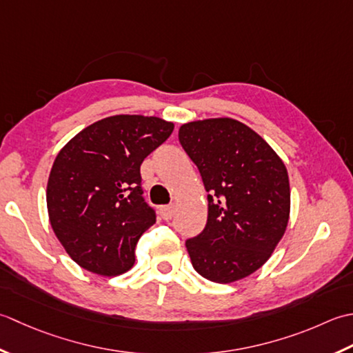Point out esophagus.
<instances>
[{"mask_svg":"<svg viewBox=\"0 0 353 353\" xmlns=\"http://www.w3.org/2000/svg\"><path fill=\"white\" fill-rule=\"evenodd\" d=\"M160 214L164 221H169L174 218L175 214V205H163L160 207Z\"/></svg>","mask_w":353,"mask_h":353,"instance_id":"1","label":"esophagus"}]
</instances>
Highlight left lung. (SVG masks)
Returning a JSON list of instances; mask_svg holds the SVG:
<instances>
[{
  "label": "left lung",
  "instance_id": "1",
  "mask_svg": "<svg viewBox=\"0 0 353 353\" xmlns=\"http://www.w3.org/2000/svg\"><path fill=\"white\" fill-rule=\"evenodd\" d=\"M178 137L210 192L205 228L185 242L193 268L214 283L253 274L290 221L285 163L261 135L230 117L189 121Z\"/></svg>",
  "mask_w": 353,
  "mask_h": 353
}]
</instances>
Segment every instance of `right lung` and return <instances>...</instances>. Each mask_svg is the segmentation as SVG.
I'll return each mask as SVG.
<instances>
[{
    "label": "right lung",
    "instance_id": "1",
    "mask_svg": "<svg viewBox=\"0 0 353 353\" xmlns=\"http://www.w3.org/2000/svg\"><path fill=\"white\" fill-rule=\"evenodd\" d=\"M172 131L174 123L160 117L119 114L86 126L56 155L48 219L79 267L108 277L134 267L137 242L155 224L140 166Z\"/></svg>",
    "mask_w": 353,
    "mask_h": 353
}]
</instances>
